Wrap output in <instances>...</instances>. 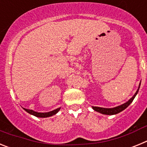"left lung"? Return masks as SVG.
<instances>
[{
  "label": "left lung",
  "instance_id": "8db88e82",
  "mask_svg": "<svg viewBox=\"0 0 147 147\" xmlns=\"http://www.w3.org/2000/svg\"><path fill=\"white\" fill-rule=\"evenodd\" d=\"M140 86H141V82L139 84V86H138V88L137 91L136 92V93L134 94V96L127 101V102H125L123 105H121L119 106H117V107H113V108H105V107H93L92 106V108L95 110V111H96V112L104 114V115H115V114L119 113L120 112L123 111L124 110H125L129 105L132 102L133 99L135 98V97L136 96V95L138 94V90H139Z\"/></svg>",
  "mask_w": 147,
  "mask_h": 147
}]
</instances>
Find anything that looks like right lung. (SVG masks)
I'll use <instances>...</instances> for the list:
<instances>
[{
    "label": "right lung",
    "mask_w": 147,
    "mask_h": 147,
    "mask_svg": "<svg viewBox=\"0 0 147 147\" xmlns=\"http://www.w3.org/2000/svg\"><path fill=\"white\" fill-rule=\"evenodd\" d=\"M61 107H59L57 109H55V110H52V111H50V112H47V113H38L36 112V111H34L32 110H28V109H26L23 108L25 111H26L27 113H28L31 115H33L36 117H39V118H47V117H50V116H52V115H55V114L57 113L59 111Z\"/></svg>",
    "instance_id": "add662e5"
}]
</instances>
